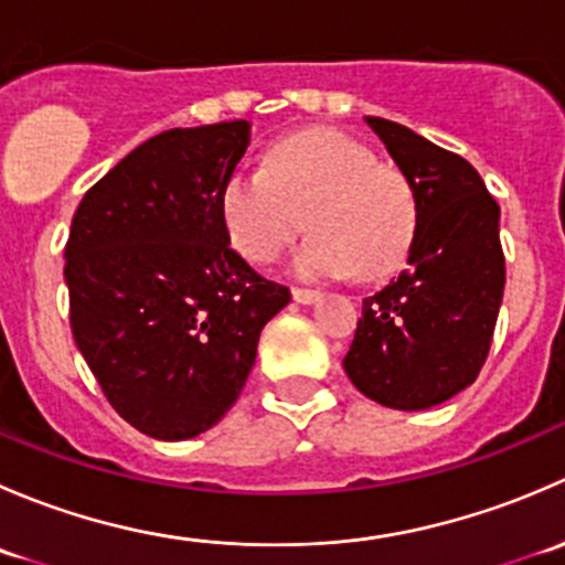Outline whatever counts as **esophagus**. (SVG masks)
<instances>
[{"instance_id": "1", "label": "esophagus", "mask_w": 565, "mask_h": 565, "mask_svg": "<svg viewBox=\"0 0 565 565\" xmlns=\"http://www.w3.org/2000/svg\"><path fill=\"white\" fill-rule=\"evenodd\" d=\"M292 298H295V303L309 306V303H317V300L322 298V295H319L317 289H300V287H295V289H292Z\"/></svg>"}]
</instances>
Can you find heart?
Here are the masks:
<instances>
[{"instance_id": "heart-1", "label": "heart", "mask_w": 565, "mask_h": 565, "mask_svg": "<svg viewBox=\"0 0 565 565\" xmlns=\"http://www.w3.org/2000/svg\"><path fill=\"white\" fill-rule=\"evenodd\" d=\"M221 221L254 265L278 259L303 224L315 235L292 267L306 278H383L407 259L418 230V196L398 169L339 130H306L278 141L262 169H235L221 185Z\"/></svg>"}]
</instances>
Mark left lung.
I'll return each instance as SVG.
<instances>
[{
    "mask_svg": "<svg viewBox=\"0 0 565 565\" xmlns=\"http://www.w3.org/2000/svg\"><path fill=\"white\" fill-rule=\"evenodd\" d=\"M418 196L407 267L363 300L344 372L393 409H429L476 383L505 287L500 207L481 174L404 125L363 117Z\"/></svg>",
    "mask_w": 565,
    "mask_h": 565,
    "instance_id": "obj_1",
    "label": "left lung"
}]
</instances>
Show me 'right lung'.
Masks as SVG:
<instances>
[{"mask_svg": "<svg viewBox=\"0 0 565 565\" xmlns=\"http://www.w3.org/2000/svg\"><path fill=\"white\" fill-rule=\"evenodd\" d=\"M248 119L152 136L84 193L65 246L71 328L111 407L156 440L213 429L289 289L230 248L224 180Z\"/></svg>", "mask_w": 565, "mask_h": 565, "instance_id": "right-lung-1", "label": "right lung"}]
</instances>
